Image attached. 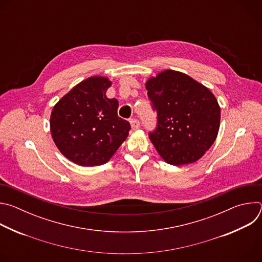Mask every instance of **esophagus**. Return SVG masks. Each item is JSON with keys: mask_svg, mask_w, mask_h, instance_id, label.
Here are the masks:
<instances>
[{"mask_svg": "<svg viewBox=\"0 0 262 262\" xmlns=\"http://www.w3.org/2000/svg\"><path fill=\"white\" fill-rule=\"evenodd\" d=\"M129 123H130L132 128H133L134 130H136V129H138V128L140 127V121H139L138 119H130V120H129Z\"/></svg>", "mask_w": 262, "mask_h": 262, "instance_id": "esophagus-1", "label": "esophagus"}]
</instances>
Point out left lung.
<instances>
[{
    "label": "left lung",
    "instance_id": "obj_1",
    "mask_svg": "<svg viewBox=\"0 0 262 262\" xmlns=\"http://www.w3.org/2000/svg\"><path fill=\"white\" fill-rule=\"evenodd\" d=\"M146 89L158 119L148 135L160 156L174 166L198 161L217 136L221 110L214 95L175 70L149 79Z\"/></svg>",
    "mask_w": 262,
    "mask_h": 262
}]
</instances>
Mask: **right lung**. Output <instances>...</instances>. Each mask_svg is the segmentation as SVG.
<instances>
[{
  "mask_svg": "<svg viewBox=\"0 0 262 262\" xmlns=\"http://www.w3.org/2000/svg\"><path fill=\"white\" fill-rule=\"evenodd\" d=\"M106 78H89L54 106L51 132L61 154L80 166L106 163L128 136L130 124L117 114L118 101L107 98Z\"/></svg>",
  "mask_w": 262,
  "mask_h": 262,
  "instance_id": "right-lung-1",
  "label": "right lung"
}]
</instances>
